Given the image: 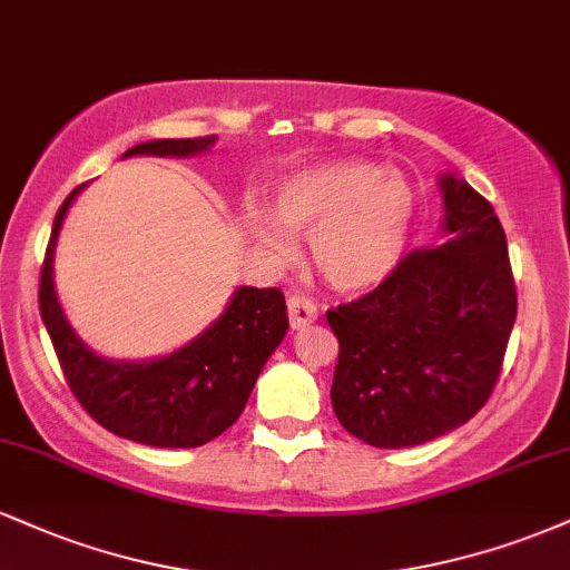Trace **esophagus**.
I'll return each instance as SVG.
<instances>
[{"label":"esophagus","instance_id":"34e87169","mask_svg":"<svg viewBox=\"0 0 570 570\" xmlns=\"http://www.w3.org/2000/svg\"><path fill=\"white\" fill-rule=\"evenodd\" d=\"M286 313H289L292 330H299V326L313 324L318 318L316 305H313L307 297H299V294H292V297L286 299Z\"/></svg>","mask_w":570,"mask_h":570}]
</instances>
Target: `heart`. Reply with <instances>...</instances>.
<instances>
[{
	"label": "heart",
	"mask_w": 570,
	"mask_h": 570,
	"mask_svg": "<svg viewBox=\"0 0 570 570\" xmlns=\"http://www.w3.org/2000/svg\"><path fill=\"white\" fill-rule=\"evenodd\" d=\"M415 193L399 171L367 160L326 163L284 181L276 219L305 235L313 267L343 292L375 286L394 271L407 244ZM252 230L276 259L292 257L289 235L265 214L252 212Z\"/></svg>",
	"instance_id": "obj_1"
}]
</instances>
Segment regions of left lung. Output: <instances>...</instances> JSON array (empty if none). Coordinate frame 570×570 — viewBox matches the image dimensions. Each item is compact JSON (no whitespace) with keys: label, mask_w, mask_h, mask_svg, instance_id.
<instances>
[{"label":"left lung","mask_w":570,"mask_h":570,"mask_svg":"<svg viewBox=\"0 0 570 570\" xmlns=\"http://www.w3.org/2000/svg\"><path fill=\"white\" fill-rule=\"evenodd\" d=\"M440 246L412 248L375 289L326 311L337 335L332 407L372 448H415L485 407L517 318L507 235L493 206L442 176Z\"/></svg>","instance_id":"left-lung-1"}]
</instances>
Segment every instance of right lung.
I'll return each instance as SVG.
<instances>
[{"mask_svg":"<svg viewBox=\"0 0 570 570\" xmlns=\"http://www.w3.org/2000/svg\"><path fill=\"white\" fill-rule=\"evenodd\" d=\"M214 136L136 144L128 155L203 153ZM75 187L58 208L39 273V316L48 326L67 385L90 417L126 440L153 448H200L217 440L244 412L248 394L289 330L284 294L276 286H240L222 316L171 356L155 362H107L85 348L63 318L53 289V248Z\"/></svg>","mask_w":570,"mask_h":570,"instance_id":"1","label":"right lung"}]
</instances>
